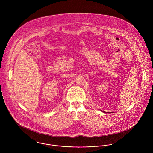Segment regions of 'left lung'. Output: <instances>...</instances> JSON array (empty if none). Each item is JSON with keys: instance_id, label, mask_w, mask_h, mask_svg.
I'll return each instance as SVG.
<instances>
[{"instance_id": "obj_1", "label": "left lung", "mask_w": 153, "mask_h": 153, "mask_svg": "<svg viewBox=\"0 0 153 153\" xmlns=\"http://www.w3.org/2000/svg\"><path fill=\"white\" fill-rule=\"evenodd\" d=\"M103 112H104V113H105V111H103Z\"/></svg>"}]
</instances>
